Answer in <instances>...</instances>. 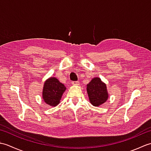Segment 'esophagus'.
Returning a JSON list of instances; mask_svg holds the SVG:
<instances>
[{"instance_id":"34e87169","label":"esophagus","mask_w":151,"mask_h":151,"mask_svg":"<svg viewBox=\"0 0 151 151\" xmlns=\"http://www.w3.org/2000/svg\"><path fill=\"white\" fill-rule=\"evenodd\" d=\"M72 84L73 86H79V82L78 81H75V82H73Z\"/></svg>"}]
</instances>
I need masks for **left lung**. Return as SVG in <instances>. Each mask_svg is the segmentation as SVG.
Returning <instances> with one entry per match:
<instances>
[{"label":"left lung","mask_w":151,"mask_h":151,"mask_svg":"<svg viewBox=\"0 0 151 151\" xmlns=\"http://www.w3.org/2000/svg\"><path fill=\"white\" fill-rule=\"evenodd\" d=\"M86 90L89 101L94 106H100L108 99L109 95L106 84L99 77L93 78L87 84Z\"/></svg>","instance_id":"left-lung-1"}]
</instances>
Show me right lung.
<instances>
[{"label":"right lung","mask_w":151,"mask_h":151,"mask_svg":"<svg viewBox=\"0 0 151 151\" xmlns=\"http://www.w3.org/2000/svg\"><path fill=\"white\" fill-rule=\"evenodd\" d=\"M65 86L55 77H50L44 82L42 97L44 102L50 106H56L60 102Z\"/></svg>","instance_id":"add662e5"}]
</instances>
